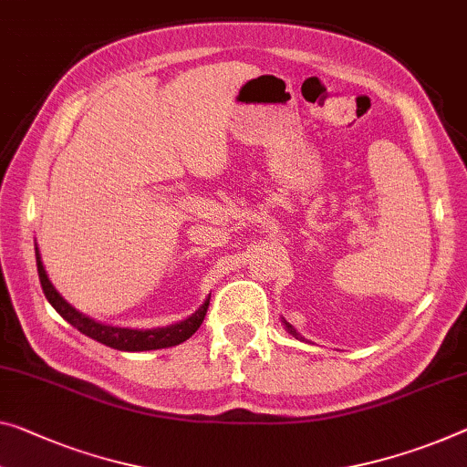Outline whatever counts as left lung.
<instances>
[{
  "label": "left lung",
  "instance_id": "1",
  "mask_svg": "<svg viewBox=\"0 0 467 467\" xmlns=\"http://www.w3.org/2000/svg\"><path fill=\"white\" fill-rule=\"evenodd\" d=\"M282 324L285 326V329H288V334H292V336H294V338H296V340H300V342H305V338H303V336H300V334L296 332V327H294L292 324H288V321H285V319H282Z\"/></svg>",
  "mask_w": 467,
  "mask_h": 467
}]
</instances>
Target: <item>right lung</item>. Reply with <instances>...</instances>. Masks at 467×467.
<instances>
[{
  "instance_id": "1",
  "label": "right lung",
  "mask_w": 467,
  "mask_h": 467,
  "mask_svg": "<svg viewBox=\"0 0 467 467\" xmlns=\"http://www.w3.org/2000/svg\"><path fill=\"white\" fill-rule=\"evenodd\" d=\"M35 258H37V274L43 294H46L47 303L52 305L56 311H58L64 319L68 321L70 326L77 327L78 332L89 336L91 340L99 344H106V347L125 350V353H141V350H156V348H169L177 347L190 338V336L196 332L200 324L204 321L206 308H209L211 296L204 300L202 306L198 308L196 313H192L190 317L183 321H177V324L164 326V327H152V329H133V327H119L110 324H102V321H96L88 317V315L77 311V308L67 303L62 298V294L54 288V284L49 282L47 271L43 267L41 254L37 244H35Z\"/></svg>"
}]
</instances>
